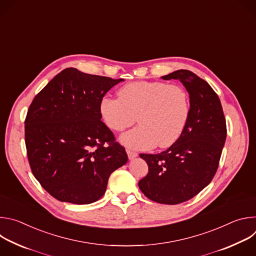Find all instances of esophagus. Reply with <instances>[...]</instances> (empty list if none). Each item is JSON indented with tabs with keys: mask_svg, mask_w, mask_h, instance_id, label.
I'll use <instances>...</instances> for the list:
<instances>
[{
	"mask_svg": "<svg viewBox=\"0 0 256 256\" xmlns=\"http://www.w3.org/2000/svg\"><path fill=\"white\" fill-rule=\"evenodd\" d=\"M126 153H128V159H130V160H132V159H134L136 157H138V153H136V152H134V151L126 150Z\"/></svg>",
	"mask_w": 256,
	"mask_h": 256,
	"instance_id": "obj_1",
	"label": "esophagus"
}]
</instances>
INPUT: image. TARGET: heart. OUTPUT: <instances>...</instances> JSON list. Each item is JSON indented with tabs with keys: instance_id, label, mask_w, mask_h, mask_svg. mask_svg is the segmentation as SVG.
Returning <instances> with one entry per match:
<instances>
[{
	"instance_id": "b5f03b06",
	"label": "heart",
	"mask_w": 256,
	"mask_h": 256,
	"mask_svg": "<svg viewBox=\"0 0 256 256\" xmlns=\"http://www.w3.org/2000/svg\"><path fill=\"white\" fill-rule=\"evenodd\" d=\"M118 97H102L99 114L106 126L118 132L132 126L138 116L140 126L120 138L132 149H151L156 144L162 149L171 147L190 118V96L179 85L136 81L120 87Z\"/></svg>"
}]
</instances>
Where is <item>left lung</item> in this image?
Listing matches in <instances>:
<instances>
[{"instance_id":"obj_1","label":"left lung","mask_w":256,"mask_h":256,"mask_svg":"<svg viewBox=\"0 0 256 256\" xmlns=\"http://www.w3.org/2000/svg\"><path fill=\"white\" fill-rule=\"evenodd\" d=\"M179 80L190 94V114L178 140L160 154H140L149 172L138 181L142 192L159 204L186 202L214 178L225 144L227 128L220 99L212 88L188 70L162 77Z\"/></svg>"}]
</instances>
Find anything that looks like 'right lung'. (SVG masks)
Listing matches in <instances>:
<instances>
[{
  "instance_id": "1",
  "label": "right lung",
  "mask_w": 256,
  "mask_h": 256,
  "mask_svg": "<svg viewBox=\"0 0 256 256\" xmlns=\"http://www.w3.org/2000/svg\"><path fill=\"white\" fill-rule=\"evenodd\" d=\"M122 81L66 68L30 104L25 118L29 165L58 200H98L110 174L128 162L124 148L99 114L101 98Z\"/></svg>"
}]
</instances>
